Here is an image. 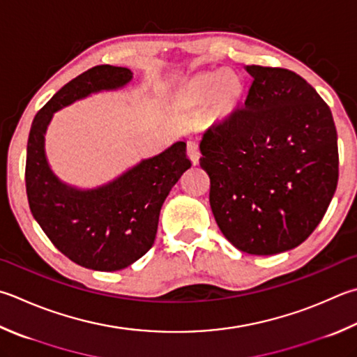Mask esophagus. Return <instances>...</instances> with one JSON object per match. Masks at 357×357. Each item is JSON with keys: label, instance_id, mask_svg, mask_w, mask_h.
<instances>
[{"label": "esophagus", "instance_id": "34e87169", "mask_svg": "<svg viewBox=\"0 0 357 357\" xmlns=\"http://www.w3.org/2000/svg\"><path fill=\"white\" fill-rule=\"evenodd\" d=\"M186 151H188V155H190L192 165H197L199 163V157H200V151H199V144L196 141H188L186 144Z\"/></svg>", "mask_w": 357, "mask_h": 357}]
</instances>
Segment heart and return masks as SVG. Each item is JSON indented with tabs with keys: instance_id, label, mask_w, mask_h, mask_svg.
<instances>
[{
	"instance_id": "1",
	"label": "heart",
	"mask_w": 357,
	"mask_h": 357,
	"mask_svg": "<svg viewBox=\"0 0 357 357\" xmlns=\"http://www.w3.org/2000/svg\"><path fill=\"white\" fill-rule=\"evenodd\" d=\"M218 86V102L219 104H228L239 95L241 82L236 74L225 73L222 76L220 71L206 73L199 76L188 89V95L192 98H204L216 89Z\"/></svg>"
}]
</instances>
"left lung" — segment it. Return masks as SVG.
<instances>
[{
	"mask_svg": "<svg viewBox=\"0 0 357 357\" xmlns=\"http://www.w3.org/2000/svg\"><path fill=\"white\" fill-rule=\"evenodd\" d=\"M245 102L200 141L210 205L241 252L275 255L306 241L324 219L339 178L331 110L303 77L248 65Z\"/></svg>",
	"mask_w": 357,
	"mask_h": 357,
	"instance_id": "left-lung-1",
	"label": "left lung"
}]
</instances>
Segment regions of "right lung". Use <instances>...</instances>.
I'll return each instance as SVG.
<instances>
[{"label": "right lung", "mask_w": 357, "mask_h": 357, "mask_svg": "<svg viewBox=\"0 0 357 357\" xmlns=\"http://www.w3.org/2000/svg\"><path fill=\"white\" fill-rule=\"evenodd\" d=\"M132 77L129 68L112 65L82 73L48 100L29 132L26 192L32 216L57 250L91 271H121L149 252L163 202L191 167L186 143L177 141L109 183L90 190L65 183L52 172L45 133L54 113L93 93L123 89Z\"/></svg>", "instance_id": "add662e5"}]
</instances>
